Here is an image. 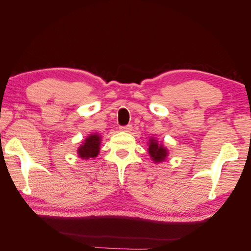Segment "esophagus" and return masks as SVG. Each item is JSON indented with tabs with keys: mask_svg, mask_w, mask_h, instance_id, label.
<instances>
[{
	"mask_svg": "<svg viewBox=\"0 0 251 251\" xmlns=\"http://www.w3.org/2000/svg\"><path fill=\"white\" fill-rule=\"evenodd\" d=\"M119 130L121 132H126V133H131L133 131V126L132 125H127L126 126H120Z\"/></svg>",
	"mask_w": 251,
	"mask_h": 251,
	"instance_id": "1",
	"label": "esophagus"
}]
</instances>
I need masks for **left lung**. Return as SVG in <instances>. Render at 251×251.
<instances>
[{
	"label": "left lung",
	"instance_id": "obj_1",
	"mask_svg": "<svg viewBox=\"0 0 251 251\" xmlns=\"http://www.w3.org/2000/svg\"><path fill=\"white\" fill-rule=\"evenodd\" d=\"M148 146L149 155L154 163H161L166 160L169 156V150L163 146L162 142H159L158 139L151 137L148 141Z\"/></svg>",
	"mask_w": 251,
	"mask_h": 251
}]
</instances>
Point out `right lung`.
I'll use <instances>...</instances> for the list:
<instances>
[{"label":"right lung","instance_id":"right-lung-1","mask_svg":"<svg viewBox=\"0 0 251 251\" xmlns=\"http://www.w3.org/2000/svg\"><path fill=\"white\" fill-rule=\"evenodd\" d=\"M100 143L101 136L100 134H90L89 136H87L85 140H82L81 144L78 147L77 156L80 159H85V160L97 157L100 151Z\"/></svg>","mask_w":251,"mask_h":251}]
</instances>
